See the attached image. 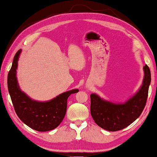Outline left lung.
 I'll return each mask as SVG.
<instances>
[{
  "mask_svg": "<svg viewBox=\"0 0 157 157\" xmlns=\"http://www.w3.org/2000/svg\"><path fill=\"white\" fill-rule=\"evenodd\" d=\"M144 78L140 89L124 103H114L91 94V114L97 125L109 131L121 130L138 119L145 108L151 82L149 67H143Z\"/></svg>",
  "mask_w": 157,
  "mask_h": 157,
  "instance_id": "left-lung-1",
  "label": "left lung"
}]
</instances>
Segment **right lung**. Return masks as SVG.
Returning a JSON list of instances; mask_svg holds the SVG:
<instances>
[{"label":"right lung","mask_w":157,"mask_h":157,"mask_svg":"<svg viewBox=\"0 0 157 157\" xmlns=\"http://www.w3.org/2000/svg\"><path fill=\"white\" fill-rule=\"evenodd\" d=\"M21 49L14 55L7 75V87L17 116L30 128L38 131H48L56 128L65 117L67 101L78 89L63 92L47 101L33 100L21 90L17 78V69Z\"/></svg>","instance_id":"1"}]
</instances>
